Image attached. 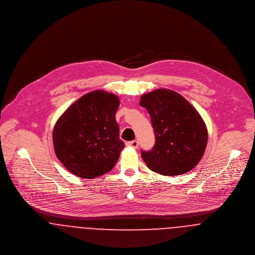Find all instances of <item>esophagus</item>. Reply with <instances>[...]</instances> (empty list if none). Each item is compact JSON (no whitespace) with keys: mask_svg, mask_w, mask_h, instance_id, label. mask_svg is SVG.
<instances>
[{"mask_svg":"<svg viewBox=\"0 0 255 255\" xmlns=\"http://www.w3.org/2000/svg\"><path fill=\"white\" fill-rule=\"evenodd\" d=\"M126 145H127V146H130V147L137 148L138 145H139V142L137 141H127V142H126Z\"/></svg>","mask_w":255,"mask_h":255,"instance_id":"esophagus-1","label":"esophagus"}]
</instances>
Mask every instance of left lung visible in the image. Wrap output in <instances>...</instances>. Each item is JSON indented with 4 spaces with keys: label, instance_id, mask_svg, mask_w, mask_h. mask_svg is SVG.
<instances>
[{
    "label": "left lung",
    "instance_id": "1",
    "mask_svg": "<svg viewBox=\"0 0 255 255\" xmlns=\"http://www.w3.org/2000/svg\"><path fill=\"white\" fill-rule=\"evenodd\" d=\"M140 105L150 115L155 143L141 154L146 166L176 176L193 169L204 154L207 129L197 110L180 94L157 89L141 97Z\"/></svg>",
    "mask_w": 255,
    "mask_h": 255
}]
</instances>
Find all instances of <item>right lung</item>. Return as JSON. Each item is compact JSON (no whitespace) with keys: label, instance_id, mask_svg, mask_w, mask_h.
Segmentation results:
<instances>
[{"label":"right lung","instance_id":"1","mask_svg":"<svg viewBox=\"0 0 255 255\" xmlns=\"http://www.w3.org/2000/svg\"><path fill=\"white\" fill-rule=\"evenodd\" d=\"M119 104L114 94L97 90L82 96L57 119L54 148L69 172L93 179L114 168L124 147L115 119Z\"/></svg>","mask_w":255,"mask_h":255}]
</instances>
